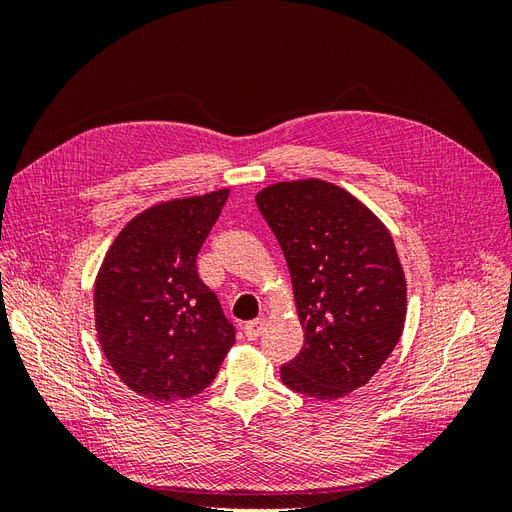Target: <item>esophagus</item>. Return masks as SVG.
I'll return each mask as SVG.
<instances>
[{
    "label": "esophagus",
    "mask_w": 512,
    "mask_h": 512,
    "mask_svg": "<svg viewBox=\"0 0 512 512\" xmlns=\"http://www.w3.org/2000/svg\"><path fill=\"white\" fill-rule=\"evenodd\" d=\"M265 324H267V320L265 318H256V320H252V322H247L245 327H243V331H245V337L247 339H258L260 335H262V331H265Z\"/></svg>",
    "instance_id": "esophagus-1"
}]
</instances>
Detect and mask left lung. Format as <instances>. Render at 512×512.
Here are the masks:
<instances>
[{
	"label": "left lung",
	"instance_id": "obj_1",
	"mask_svg": "<svg viewBox=\"0 0 512 512\" xmlns=\"http://www.w3.org/2000/svg\"><path fill=\"white\" fill-rule=\"evenodd\" d=\"M280 241L303 327L282 382L339 399L389 359L406 322V275L389 228L359 198L322 179L280 181L256 194Z\"/></svg>",
	"mask_w": 512,
	"mask_h": 512
}]
</instances>
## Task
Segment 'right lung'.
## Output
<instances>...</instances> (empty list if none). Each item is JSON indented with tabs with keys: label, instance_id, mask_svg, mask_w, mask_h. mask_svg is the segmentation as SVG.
<instances>
[{
	"label": "right lung",
	"instance_id": "add662e5",
	"mask_svg": "<svg viewBox=\"0 0 512 512\" xmlns=\"http://www.w3.org/2000/svg\"><path fill=\"white\" fill-rule=\"evenodd\" d=\"M228 190L173 198L121 228L94 286L102 352L121 382L151 401L198 395L218 376L235 329L196 271Z\"/></svg>",
	"mask_w": 512,
	"mask_h": 512
}]
</instances>
